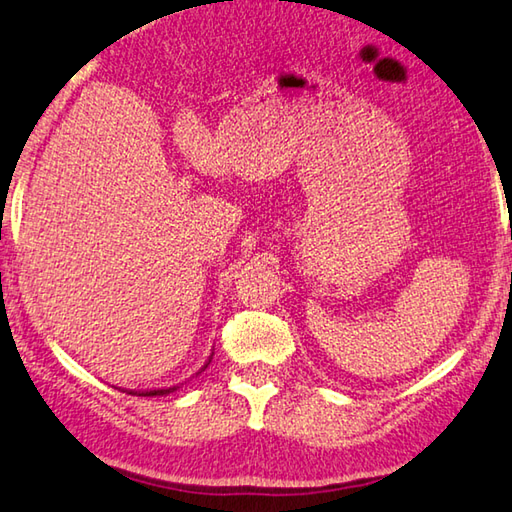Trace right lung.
<instances>
[{"instance_id": "add662e5", "label": "right lung", "mask_w": 512, "mask_h": 512, "mask_svg": "<svg viewBox=\"0 0 512 512\" xmlns=\"http://www.w3.org/2000/svg\"><path fill=\"white\" fill-rule=\"evenodd\" d=\"M210 361H212V357L207 359V363H210ZM207 363H205V366L201 368V372L207 368ZM176 388H178V386H171V388H153V391H126V393H131V395H140V397H155V395H169V393L176 391Z\"/></svg>"}]
</instances>
